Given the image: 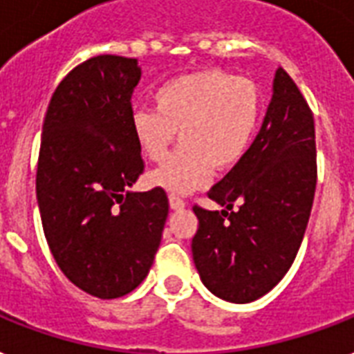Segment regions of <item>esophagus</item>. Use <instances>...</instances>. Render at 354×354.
<instances>
[{
    "label": "esophagus",
    "instance_id": "34e87169",
    "mask_svg": "<svg viewBox=\"0 0 354 354\" xmlns=\"http://www.w3.org/2000/svg\"><path fill=\"white\" fill-rule=\"evenodd\" d=\"M169 207L174 210H183L186 207L185 199H180L179 196H169Z\"/></svg>",
    "mask_w": 354,
    "mask_h": 354
}]
</instances>
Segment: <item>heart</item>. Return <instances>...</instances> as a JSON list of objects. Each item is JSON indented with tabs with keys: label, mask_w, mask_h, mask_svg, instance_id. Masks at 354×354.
Instances as JSON below:
<instances>
[{
	"label": "heart",
	"mask_w": 354,
	"mask_h": 354,
	"mask_svg": "<svg viewBox=\"0 0 354 354\" xmlns=\"http://www.w3.org/2000/svg\"><path fill=\"white\" fill-rule=\"evenodd\" d=\"M155 109L131 116L136 146L149 160H162L177 133L183 146L149 175L153 186L190 194L207 186L216 168L236 166L248 151L260 118V94L249 79L221 70L179 75L153 94Z\"/></svg>",
	"instance_id": "1"
}]
</instances>
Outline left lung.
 <instances>
[{
	"mask_svg": "<svg viewBox=\"0 0 354 354\" xmlns=\"http://www.w3.org/2000/svg\"><path fill=\"white\" fill-rule=\"evenodd\" d=\"M316 174L314 116L279 68L257 138L208 192L223 210L194 207L199 229L192 238V257L212 294L251 303L281 282L305 236Z\"/></svg>",
	"mask_w": 354,
	"mask_h": 354,
	"instance_id": "left-lung-1",
	"label": "left lung"
}]
</instances>
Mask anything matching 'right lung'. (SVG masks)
<instances>
[{
	"label": "right lung",
	"mask_w": 354,
	"mask_h": 354,
	"mask_svg": "<svg viewBox=\"0 0 354 354\" xmlns=\"http://www.w3.org/2000/svg\"><path fill=\"white\" fill-rule=\"evenodd\" d=\"M140 77L136 59H88L62 79L44 118V234L62 273L100 299L122 297L146 279L168 218L162 188L129 190L144 171L131 129Z\"/></svg>",
	"instance_id": "1"
}]
</instances>
